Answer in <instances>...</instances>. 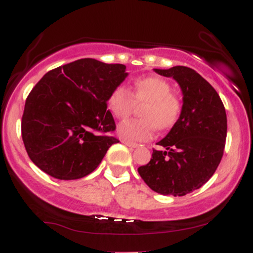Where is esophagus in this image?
Instances as JSON below:
<instances>
[{
    "mask_svg": "<svg viewBox=\"0 0 253 253\" xmlns=\"http://www.w3.org/2000/svg\"><path fill=\"white\" fill-rule=\"evenodd\" d=\"M123 143L126 145V146L130 147V149H135V147H138V144H133V143H128V141H125L123 140Z\"/></svg>",
    "mask_w": 253,
    "mask_h": 253,
    "instance_id": "esophagus-1",
    "label": "esophagus"
}]
</instances>
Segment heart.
Returning <instances> with one entry per match:
<instances>
[{
	"mask_svg": "<svg viewBox=\"0 0 253 253\" xmlns=\"http://www.w3.org/2000/svg\"><path fill=\"white\" fill-rule=\"evenodd\" d=\"M136 102H146L141 109L144 119H128L118 126V134L128 143L149 140L158 129L175 126L182 114V100L172 92L171 84L164 78L149 76L134 81L133 92L124 84L110 91L108 108L114 117L125 119L132 113Z\"/></svg>",
	"mask_w": 253,
	"mask_h": 253,
	"instance_id": "heart-1",
	"label": "heart"
}]
</instances>
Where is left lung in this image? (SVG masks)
<instances>
[{"label":"left lung","mask_w":253,"mask_h":253,"mask_svg":"<svg viewBox=\"0 0 253 253\" xmlns=\"http://www.w3.org/2000/svg\"><path fill=\"white\" fill-rule=\"evenodd\" d=\"M172 77L183 94V109L175 126L157 145L146 165L138 168L144 182L162 195L184 196L201 188L221 162L227 135V118L215 89L193 69H155Z\"/></svg>","instance_id":"8db88e82"}]
</instances>
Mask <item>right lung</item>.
I'll list each match as a JSON object with an SVG mask.
<instances>
[{"label":"right lung","instance_id":"add662e5","mask_svg":"<svg viewBox=\"0 0 253 253\" xmlns=\"http://www.w3.org/2000/svg\"><path fill=\"white\" fill-rule=\"evenodd\" d=\"M124 64L83 58L48 71L26 98L21 133L31 161L54 178L78 179L113 144L109 94L127 77Z\"/></svg>","mask_w":253,"mask_h":253}]
</instances>
